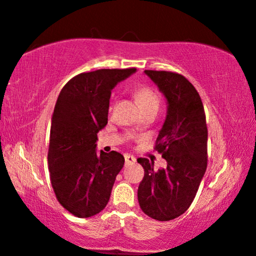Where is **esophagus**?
<instances>
[{
    "label": "esophagus",
    "instance_id": "1",
    "mask_svg": "<svg viewBox=\"0 0 256 256\" xmlns=\"http://www.w3.org/2000/svg\"><path fill=\"white\" fill-rule=\"evenodd\" d=\"M136 161V159L134 156H130V154H126V156H125V164H134Z\"/></svg>",
    "mask_w": 256,
    "mask_h": 256
}]
</instances>
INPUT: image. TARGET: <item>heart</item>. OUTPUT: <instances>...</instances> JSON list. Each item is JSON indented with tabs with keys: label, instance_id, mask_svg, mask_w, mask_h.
Wrapping results in <instances>:
<instances>
[{
	"label": "heart",
	"instance_id": "1",
	"mask_svg": "<svg viewBox=\"0 0 256 256\" xmlns=\"http://www.w3.org/2000/svg\"><path fill=\"white\" fill-rule=\"evenodd\" d=\"M136 97L142 109H146L150 106H159L160 96L153 88L150 87H140L136 90Z\"/></svg>",
	"mask_w": 256,
	"mask_h": 256
}]
</instances>
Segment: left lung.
I'll return each mask as SVG.
<instances>
[{
  "label": "left lung",
  "instance_id": "8db88e82",
  "mask_svg": "<svg viewBox=\"0 0 256 256\" xmlns=\"http://www.w3.org/2000/svg\"><path fill=\"white\" fill-rule=\"evenodd\" d=\"M145 74L167 100V116L154 148L162 154L167 168L156 170L152 160L139 158L145 175L138 202L148 217L168 222L188 210L206 170V120L200 94L183 75L166 70Z\"/></svg>",
  "mask_w": 256,
  "mask_h": 256
}]
</instances>
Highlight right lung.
Segmentation results:
<instances>
[{
    "mask_svg": "<svg viewBox=\"0 0 256 256\" xmlns=\"http://www.w3.org/2000/svg\"><path fill=\"white\" fill-rule=\"evenodd\" d=\"M136 72L97 70L70 78L58 97L48 146L51 183L59 203L78 218L106 206L124 156L96 152L97 133L108 124L111 90Z\"/></svg>",
    "mask_w": 256,
    "mask_h": 256,
    "instance_id": "obj_1",
    "label": "right lung"
}]
</instances>
